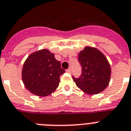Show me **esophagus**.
<instances>
[{
	"label": "esophagus",
	"instance_id": "34e87169",
	"mask_svg": "<svg viewBox=\"0 0 131 131\" xmlns=\"http://www.w3.org/2000/svg\"><path fill=\"white\" fill-rule=\"evenodd\" d=\"M66 72H68V73H71V68H69V69H68L67 71H66Z\"/></svg>",
	"mask_w": 131,
	"mask_h": 131
}]
</instances>
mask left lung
Returning a JSON list of instances; mask_svg holds the SVG:
<instances>
[{
	"label": "left lung",
	"mask_w": 131,
	"mask_h": 131,
	"mask_svg": "<svg viewBox=\"0 0 131 131\" xmlns=\"http://www.w3.org/2000/svg\"><path fill=\"white\" fill-rule=\"evenodd\" d=\"M82 74L79 79L72 77L77 86L89 94L103 92L109 84L111 69L103 52L94 47H86L79 53Z\"/></svg>",
	"instance_id": "left-lung-1"
}]
</instances>
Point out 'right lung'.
<instances>
[{
	"label": "right lung",
	"mask_w": 131,
	"mask_h": 131,
	"mask_svg": "<svg viewBox=\"0 0 131 131\" xmlns=\"http://www.w3.org/2000/svg\"><path fill=\"white\" fill-rule=\"evenodd\" d=\"M65 71L54 54L48 49L32 52L24 62L22 79L25 86L32 94L47 96L59 86L60 76Z\"/></svg>",
	"instance_id": "add662e5"
}]
</instances>
